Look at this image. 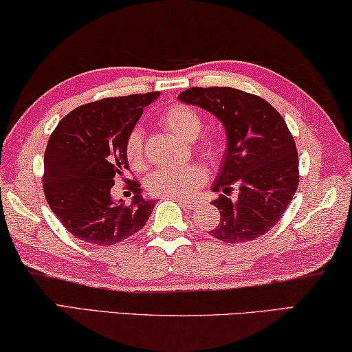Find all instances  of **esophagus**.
<instances>
[{
  "mask_svg": "<svg viewBox=\"0 0 352 352\" xmlns=\"http://www.w3.org/2000/svg\"><path fill=\"white\" fill-rule=\"evenodd\" d=\"M178 202H180L183 206H188V208H191V206L194 205V202L192 200H189V199H177Z\"/></svg>",
  "mask_w": 352,
  "mask_h": 352,
  "instance_id": "34e87169",
  "label": "esophagus"
}]
</instances>
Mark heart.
Here are the masks:
<instances>
[{
	"instance_id": "b5f03b06",
	"label": "heart",
	"mask_w": 352,
	"mask_h": 352,
	"mask_svg": "<svg viewBox=\"0 0 352 352\" xmlns=\"http://www.w3.org/2000/svg\"><path fill=\"white\" fill-rule=\"evenodd\" d=\"M158 124L167 131L174 133L186 141H192L202 131V116L191 106L183 103H169L160 111ZM196 152L204 158L213 161L222 153V138L216 133H206L199 138ZM125 156L133 169L146 166L144 153V135L141 128H133L125 139ZM206 180V169L202 164H188L183 167H161L148 177L147 186L153 196L158 197H189Z\"/></svg>"
}]
</instances>
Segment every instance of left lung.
<instances>
[{
    "label": "left lung",
    "mask_w": 352,
    "mask_h": 352,
    "mask_svg": "<svg viewBox=\"0 0 352 352\" xmlns=\"http://www.w3.org/2000/svg\"><path fill=\"white\" fill-rule=\"evenodd\" d=\"M178 98L213 113L227 133V152L213 191L221 213L208 232L224 243H248L265 235L285 213L299 185V158L292 131L276 108L233 87H189ZM232 184L239 199L226 196Z\"/></svg>",
    "instance_id": "8db88e82"
}]
</instances>
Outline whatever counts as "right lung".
Segmentation results:
<instances>
[{
	"instance_id": "obj_1",
	"label": "right lung",
	"mask_w": 352,
	"mask_h": 352,
	"mask_svg": "<svg viewBox=\"0 0 352 352\" xmlns=\"http://www.w3.org/2000/svg\"><path fill=\"white\" fill-rule=\"evenodd\" d=\"M158 92L108 97L67 114L48 139L43 192L53 213L81 241L113 246L146 226L155 200L128 180L125 139ZM122 179L133 202L116 204L110 188Z\"/></svg>"
}]
</instances>
